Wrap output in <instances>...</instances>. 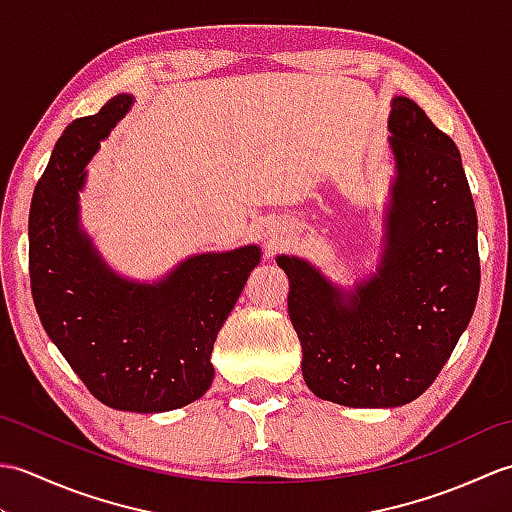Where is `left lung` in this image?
I'll list each match as a JSON object with an SVG mask.
<instances>
[{"label":"left lung","mask_w":512,"mask_h":512,"mask_svg":"<svg viewBox=\"0 0 512 512\" xmlns=\"http://www.w3.org/2000/svg\"><path fill=\"white\" fill-rule=\"evenodd\" d=\"M389 132L398 176L376 277L343 295L303 259L277 257L303 380L345 407H400L427 391L480 292L477 213L458 147L405 96L391 103Z\"/></svg>","instance_id":"left-lung-1"}]
</instances>
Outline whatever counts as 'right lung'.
<instances>
[{
	"label": "right lung",
	"mask_w": 512,
	"mask_h": 512,
	"mask_svg": "<svg viewBox=\"0 0 512 512\" xmlns=\"http://www.w3.org/2000/svg\"><path fill=\"white\" fill-rule=\"evenodd\" d=\"M132 96L76 118L52 149L28 217L30 290L43 330L94 398L121 411L189 405L213 383L211 352L259 248L182 262L154 286L116 277L79 231V189Z\"/></svg>",
	"instance_id": "right-lung-1"
}]
</instances>
